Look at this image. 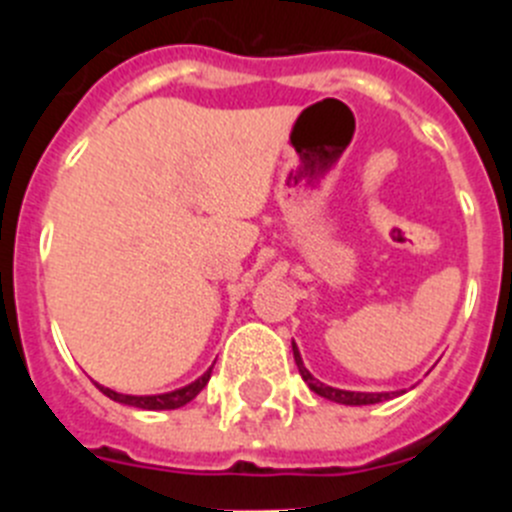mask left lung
Listing matches in <instances>:
<instances>
[{
	"label": "left lung",
	"mask_w": 512,
	"mask_h": 512,
	"mask_svg": "<svg viewBox=\"0 0 512 512\" xmlns=\"http://www.w3.org/2000/svg\"><path fill=\"white\" fill-rule=\"evenodd\" d=\"M292 351H295V364H297V369H300V374H302V379H305L307 387H310L315 395L325 397V400L338 402V405H377V402L390 400V397L397 395V392H348V390H336V387H328V384H323L320 379H315L310 372H307L295 343H292Z\"/></svg>",
	"instance_id": "obj_1"
}]
</instances>
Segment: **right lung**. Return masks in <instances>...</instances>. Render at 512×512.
Listing matches in <instances>:
<instances>
[{
  "label": "right lung",
  "instance_id": "add662e5",
  "mask_svg": "<svg viewBox=\"0 0 512 512\" xmlns=\"http://www.w3.org/2000/svg\"><path fill=\"white\" fill-rule=\"evenodd\" d=\"M210 374L212 369H207V372L202 374L200 379H194L192 384H187V387H182V390L164 392V395H122V392L110 390V387H102V384H97V387L102 395H107L115 402H122V405H133V408H140V410H176V408H182V405H187V402H192L194 397L205 390V384L210 382Z\"/></svg>",
  "mask_w": 512,
  "mask_h": 512
}]
</instances>
